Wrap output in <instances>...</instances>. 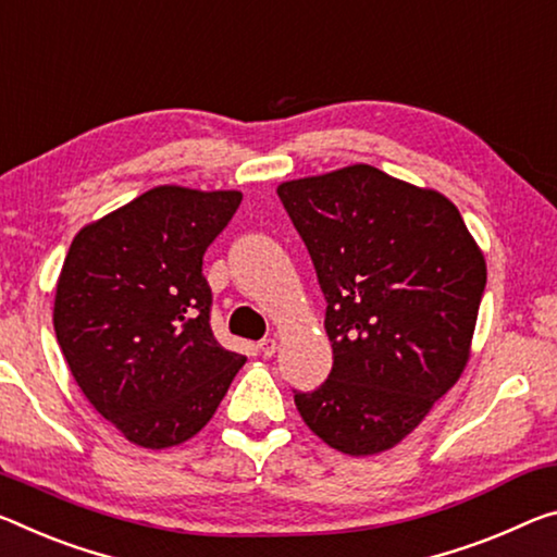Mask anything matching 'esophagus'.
I'll list each match as a JSON object with an SVG mask.
<instances>
[{
    "label": "esophagus",
    "instance_id": "1",
    "mask_svg": "<svg viewBox=\"0 0 557 557\" xmlns=\"http://www.w3.org/2000/svg\"><path fill=\"white\" fill-rule=\"evenodd\" d=\"M258 347H260V351H262V357L270 359V357L277 351V342L272 339V337H268V339H262V342L258 344Z\"/></svg>",
    "mask_w": 557,
    "mask_h": 557
}]
</instances>
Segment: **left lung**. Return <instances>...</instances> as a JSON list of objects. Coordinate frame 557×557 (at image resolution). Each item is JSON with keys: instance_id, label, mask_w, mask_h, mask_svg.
Segmentation results:
<instances>
[{"instance_id": "1", "label": "left lung", "mask_w": 557, "mask_h": 557, "mask_svg": "<svg viewBox=\"0 0 557 557\" xmlns=\"http://www.w3.org/2000/svg\"><path fill=\"white\" fill-rule=\"evenodd\" d=\"M326 310L332 372L295 404L324 444L386 451L461 376L485 262L451 200L372 165L282 183Z\"/></svg>"}]
</instances>
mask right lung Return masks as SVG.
Listing matches in <instances>:
<instances>
[{
	"mask_svg": "<svg viewBox=\"0 0 557 557\" xmlns=\"http://www.w3.org/2000/svg\"><path fill=\"white\" fill-rule=\"evenodd\" d=\"M243 196L161 185L86 225L69 247L54 332L86 399L123 436L168 448L213 419L243 355L210 330L202 255Z\"/></svg>",
	"mask_w": 557,
	"mask_h": 557,
	"instance_id": "add662e5",
	"label": "right lung"
}]
</instances>
